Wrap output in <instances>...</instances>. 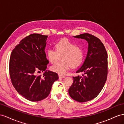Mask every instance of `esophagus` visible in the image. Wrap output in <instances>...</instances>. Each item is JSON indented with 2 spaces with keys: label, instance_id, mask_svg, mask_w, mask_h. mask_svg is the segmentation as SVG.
Here are the masks:
<instances>
[{
  "label": "esophagus",
  "instance_id": "obj_1",
  "mask_svg": "<svg viewBox=\"0 0 124 124\" xmlns=\"http://www.w3.org/2000/svg\"><path fill=\"white\" fill-rule=\"evenodd\" d=\"M65 77V76L63 75H59V78H64Z\"/></svg>",
  "mask_w": 124,
  "mask_h": 124
}]
</instances>
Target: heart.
<instances>
[{
	"instance_id": "1",
	"label": "heart",
	"mask_w": 124,
	"mask_h": 124,
	"mask_svg": "<svg viewBox=\"0 0 124 124\" xmlns=\"http://www.w3.org/2000/svg\"><path fill=\"white\" fill-rule=\"evenodd\" d=\"M55 50L49 48L46 51V56L50 63H54L58 59L60 61L51 66V70L60 74H64L69 69L80 65L84 58L83 50L81 47L68 39H63L55 44Z\"/></svg>"
}]
</instances>
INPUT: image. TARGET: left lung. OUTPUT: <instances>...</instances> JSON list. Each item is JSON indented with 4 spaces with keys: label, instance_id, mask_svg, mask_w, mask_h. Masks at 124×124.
I'll return each instance as SVG.
<instances>
[{
    "label": "left lung",
    "instance_id": "obj_1",
    "mask_svg": "<svg viewBox=\"0 0 124 124\" xmlns=\"http://www.w3.org/2000/svg\"><path fill=\"white\" fill-rule=\"evenodd\" d=\"M74 38L86 40L88 44L86 58L77 73L82 77H73L69 89L70 96L78 102H85L96 97L105 83L107 76V53L101 41L93 35L83 33Z\"/></svg>",
    "mask_w": 124,
    "mask_h": 124
}]
</instances>
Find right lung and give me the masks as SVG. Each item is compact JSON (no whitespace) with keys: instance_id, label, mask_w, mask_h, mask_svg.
Listing matches in <instances>:
<instances>
[{"instance_id":"1","label":"right lung","mask_w":124,"mask_h":124,"mask_svg":"<svg viewBox=\"0 0 124 124\" xmlns=\"http://www.w3.org/2000/svg\"><path fill=\"white\" fill-rule=\"evenodd\" d=\"M47 37L31 34L21 40L11 54L9 69L12 85L19 94L30 101L46 98L59 79L56 73L46 71L49 63L44 51ZM38 70L44 71L43 75L36 76Z\"/></svg>"}]
</instances>
